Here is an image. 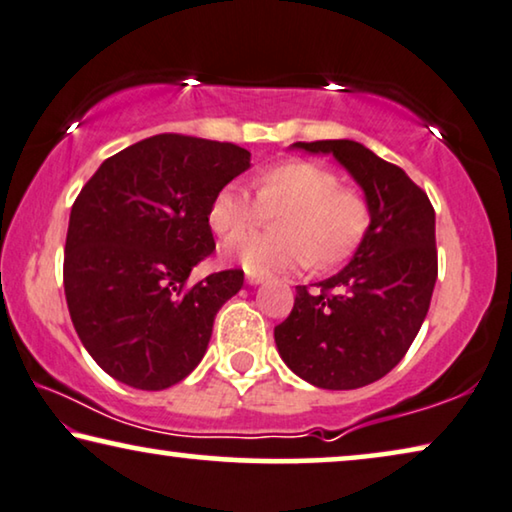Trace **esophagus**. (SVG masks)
I'll return each mask as SVG.
<instances>
[{
	"instance_id": "esophagus-1",
	"label": "esophagus",
	"mask_w": 512,
	"mask_h": 512,
	"mask_svg": "<svg viewBox=\"0 0 512 512\" xmlns=\"http://www.w3.org/2000/svg\"><path fill=\"white\" fill-rule=\"evenodd\" d=\"M262 280H264L262 273H248V276H246V283L248 285H259V283H262Z\"/></svg>"
}]
</instances>
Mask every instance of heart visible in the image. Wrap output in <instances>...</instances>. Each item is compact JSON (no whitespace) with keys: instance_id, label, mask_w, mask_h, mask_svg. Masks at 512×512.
Listing matches in <instances>:
<instances>
[{"instance_id":"obj_1","label":"heart","mask_w":512,"mask_h":512,"mask_svg":"<svg viewBox=\"0 0 512 512\" xmlns=\"http://www.w3.org/2000/svg\"><path fill=\"white\" fill-rule=\"evenodd\" d=\"M253 194L246 185H222L208 208L215 234L235 236L278 214V233L244 235L222 246V257L248 273L292 271L341 264L369 232V204L355 187L341 185L334 169L313 160H285L259 171Z\"/></svg>"}]
</instances>
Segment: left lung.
Here are the masks:
<instances>
[{
	"label": "left lung",
	"mask_w": 512,
	"mask_h": 512,
	"mask_svg": "<svg viewBox=\"0 0 512 512\" xmlns=\"http://www.w3.org/2000/svg\"><path fill=\"white\" fill-rule=\"evenodd\" d=\"M331 153L362 185L371 225L355 257L318 292L297 287L292 313L273 329L280 357L322 390H357L387 376L427 318L438 276L436 213L397 164L348 139L297 141Z\"/></svg>",
	"instance_id": "1"
}]
</instances>
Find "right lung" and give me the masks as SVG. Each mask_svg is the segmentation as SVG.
Listing matches in <instances>:
<instances>
[{
  "instance_id": "add662e5",
  "label": "right lung",
  "mask_w": 512,
  "mask_h": 512,
  "mask_svg": "<svg viewBox=\"0 0 512 512\" xmlns=\"http://www.w3.org/2000/svg\"><path fill=\"white\" fill-rule=\"evenodd\" d=\"M250 167L236 143L157 134L109 157L71 206L64 294L85 350L136 390H167L204 357L241 269L187 285L215 250L208 208Z\"/></svg>"
}]
</instances>
